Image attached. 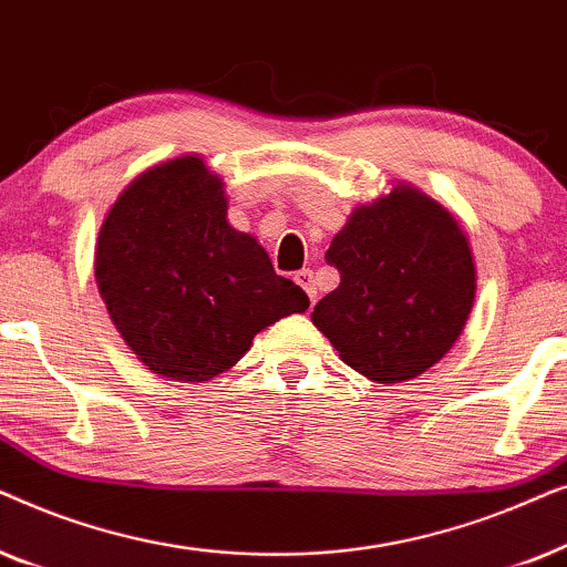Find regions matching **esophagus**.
<instances>
[{
  "label": "esophagus",
  "mask_w": 567,
  "mask_h": 567,
  "mask_svg": "<svg viewBox=\"0 0 567 567\" xmlns=\"http://www.w3.org/2000/svg\"><path fill=\"white\" fill-rule=\"evenodd\" d=\"M293 281H297L301 289L307 291V297L309 299H317V286H315V274L309 268H301V270H297V274H293Z\"/></svg>",
  "instance_id": "34e87169"
}]
</instances>
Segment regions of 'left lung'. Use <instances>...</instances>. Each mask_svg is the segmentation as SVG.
Listing matches in <instances>:
<instances>
[{
    "label": "left lung",
    "mask_w": 567,
    "mask_h": 567,
    "mask_svg": "<svg viewBox=\"0 0 567 567\" xmlns=\"http://www.w3.org/2000/svg\"><path fill=\"white\" fill-rule=\"evenodd\" d=\"M324 260L340 286L317 301L315 328L379 384L421 377L467 324L477 289L467 235L413 185L355 206Z\"/></svg>",
    "instance_id": "8db88e82"
}]
</instances>
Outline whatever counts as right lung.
I'll use <instances>...</instances> for the list:
<instances>
[{"instance_id":"obj_1","label":"right lung","mask_w":567,"mask_h":567,"mask_svg":"<svg viewBox=\"0 0 567 567\" xmlns=\"http://www.w3.org/2000/svg\"><path fill=\"white\" fill-rule=\"evenodd\" d=\"M95 281L126 346L154 374L208 382L309 297L258 239L229 227L224 183L188 154L144 169L107 212Z\"/></svg>"}]
</instances>
